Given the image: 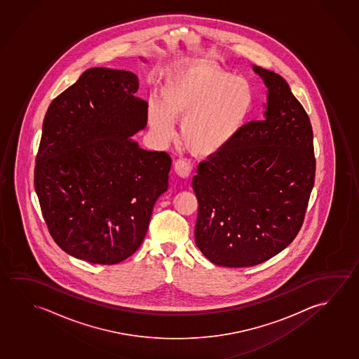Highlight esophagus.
I'll return each mask as SVG.
<instances>
[{
    "label": "esophagus",
    "instance_id": "obj_1",
    "mask_svg": "<svg viewBox=\"0 0 359 359\" xmlns=\"http://www.w3.org/2000/svg\"><path fill=\"white\" fill-rule=\"evenodd\" d=\"M175 171H176L178 176L186 178V177L191 175L192 165L189 163V161L184 160V158H180V160H177L176 162H175Z\"/></svg>",
    "mask_w": 359,
    "mask_h": 359
}]
</instances>
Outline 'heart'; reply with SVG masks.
Segmentation results:
<instances>
[{
    "label": "heart",
    "mask_w": 359,
    "mask_h": 359,
    "mask_svg": "<svg viewBox=\"0 0 359 359\" xmlns=\"http://www.w3.org/2000/svg\"><path fill=\"white\" fill-rule=\"evenodd\" d=\"M255 90L243 76L208 61L177 63L161 87V100L148 106V121L163 141L171 140L176 120L181 140L194 154L212 156L233 141L250 117Z\"/></svg>",
    "instance_id": "1"
}]
</instances>
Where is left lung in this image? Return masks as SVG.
Here are the masks:
<instances>
[{
  "mask_svg": "<svg viewBox=\"0 0 359 359\" xmlns=\"http://www.w3.org/2000/svg\"><path fill=\"white\" fill-rule=\"evenodd\" d=\"M267 86L264 120L243 126L227 147L202 161L194 239L212 263L252 267L293 242L314 184L313 131L285 79L253 66Z\"/></svg>",
  "mask_w": 359,
  "mask_h": 359,
  "instance_id": "obj_1",
  "label": "left lung"
}]
</instances>
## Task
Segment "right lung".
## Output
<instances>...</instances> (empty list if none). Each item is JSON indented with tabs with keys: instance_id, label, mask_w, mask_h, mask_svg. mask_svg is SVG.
Segmentation results:
<instances>
[{
	"instance_id": "obj_1",
	"label": "right lung",
	"mask_w": 359,
	"mask_h": 359,
	"mask_svg": "<svg viewBox=\"0 0 359 359\" xmlns=\"http://www.w3.org/2000/svg\"><path fill=\"white\" fill-rule=\"evenodd\" d=\"M137 90L130 71L95 67L46 112L34 189L53 241L87 262L132 256L168 188L170 154L131 140L147 125L148 103Z\"/></svg>"
}]
</instances>
